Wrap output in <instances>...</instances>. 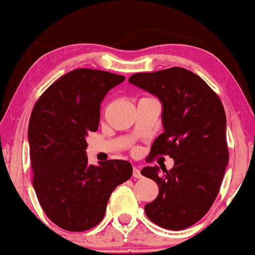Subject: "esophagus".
Segmentation results:
<instances>
[{
  "mask_svg": "<svg viewBox=\"0 0 255 255\" xmlns=\"http://www.w3.org/2000/svg\"><path fill=\"white\" fill-rule=\"evenodd\" d=\"M132 176H134L135 178H140V177H142V174H140L139 169L137 168V167H134V169H132Z\"/></svg>",
  "mask_w": 255,
  "mask_h": 255,
  "instance_id": "obj_1",
  "label": "esophagus"
}]
</instances>
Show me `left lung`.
I'll use <instances>...</instances> for the list:
<instances>
[{"label": "left lung", "instance_id": "obj_1", "mask_svg": "<svg viewBox=\"0 0 255 255\" xmlns=\"http://www.w3.org/2000/svg\"><path fill=\"white\" fill-rule=\"evenodd\" d=\"M128 81L162 105L164 132L147 159L162 154L174 159L170 170L165 167L160 172L158 166L140 170L159 187L157 198L144 206L145 214L165 229H185L210 211L221 187L229 161L225 109L203 79L182 67L135 73Z\"/></svg>", "mask_w": 255, "mask_h": 255}]
</instances>
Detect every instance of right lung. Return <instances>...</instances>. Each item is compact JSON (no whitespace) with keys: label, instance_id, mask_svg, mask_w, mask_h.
I'll list each match as a JSON object with an SVG mask.
<instances>
[{"label":"right lung","instance_id":"right-lung-1","mask_svg":"<svg viewBox=\"0 0 255 255\" xmlns=\"http://www.w3.org/2000/svg\"><path fill=\"white\" fill-rule=\"evenodd\" d=\"M123 81V75L78 68L34 105L28 125L33 187L45 214L62 229L79 233L97 226L113 190L132 175L130 162L94 166L86 153V137L100 125L102 101Z\"/></svg>","mask_w":255,"mask_h":255}]
</instances>
